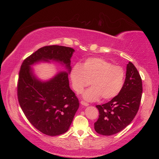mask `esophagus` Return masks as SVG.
Listing matches in <instances>:
<instances>
[{"label":"esophagus","instance_id":"1","mask_svg":"<svg viewBox=\"0 0 159 159\" xmlns=\"http://www.w3.org/2000/svg\"><path fill=\"white\" fill-rule=\"evenodd\" d=\"M80 104H81L82 106H89V104L85 102L84 101H81V102H80Z\"/></svg>","mask_w":159,"mask_h":159}]
</instances>
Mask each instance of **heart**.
<instances>
[{
    "instance_id": "obj_1",
    "label": "heart",
    "mask_w": 159,
    "mask_h": 159,
    "mask_svg": "<svg viewBox=\"0 0 159 159\" xmlns=\"http://www.w3.org/2000/svg\"><path fill=\"white\" fill-rule=\"evenodd\" d=\"M124 70L120 66L112 65L102 58H89L82 66L75 64L71 70L70 78L73 90L82 92L90 84L92 88L83 93L87 101H96L100 98L109 101L117 96L124 83Z\"/></svg>"
}]
</instances>
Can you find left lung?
Here are the masks:
<instances>
[{"label": "left lung", "mask_w": 159, "mask_h": 159, "mask_svg": "<svg viewBox=\"0 0 159 159\" xmlns=\"http://www.w3.org/2000/svg\"><path fill=\"white\" fill-rule=\"evenodd\" d=\"M142 93L141 77L135 66L129 62L120 93L110 102L96 106L99 111L98 119L94 124L96 132L102 135H111L128 126L139 110Z\"/></svg>", "instance_id": "obj_1"}]
</instances>
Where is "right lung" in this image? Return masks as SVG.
I'll return each mask as SVG.
<instances>
[{"label":"right lung","mask_w":159,"mask_h":159,"mask_svg":"<svg viewBox=\"0 0 159 159\" xmlns=\"http://www.w3.org/2000/svg\"><path fill=\"white\" fill-rule=\"evenodd\" d=\"M74 52L75 49L69 47L44 46L22 64L17 86L19 102L30 122L45 135L56 136L68 131L79 107V100L70 89L68 80ZM50 61L65 65L67 71L58 72L46 81L39 80L31 66Z\"/></svg>","instance_id":"obj_1"}]
</instances>
